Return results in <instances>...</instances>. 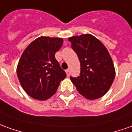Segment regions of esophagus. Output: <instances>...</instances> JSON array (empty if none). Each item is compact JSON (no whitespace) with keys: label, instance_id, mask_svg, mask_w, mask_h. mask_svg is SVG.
Here are the masks:
<instances>
[{"label":"esophagus","instance_id":"esophagus-1","mask_svg":"<svg viewBox=\"0 0 132 132\" xmlns=\"http://www.w3.org/2000/svg\"><path fill=\"white\" fill-rule=\"evenodd\" d=\"M66 74H67V76L68 77H69L70 76V70H69V69L68 70H66Z\"/></svg>","mask_w":132,"mask_h":132}]
</instances>
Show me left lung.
Here are the masks:
<instances>
[{
    "instance_id": "obj_1",
    "label": "left lung",
    "mask_w": 132,
    "mask_h": 132,
    "mask_svg": "<svg viewBox=\"0 0 132 132\" xmlns=\"http://www.w3.org/2000/svg\"><path fill=\"white\" fill-rule=\"evenodd\" d=\"M68 40L80 62V75L71 76L72 82L86 98L94 100L102 97L115 78L113 61L107 49L90 34L70 37Z\"/></svg>"
}]
</instances>
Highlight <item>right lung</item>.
Masks as SVG:
<instances>
[{
  "instance_id": "right-lung-1",
  "label": "right lung",
  "mask_w": 132,
  "mask_h": 132,
  "mask_svg": "<svg viewBox=\"0 0 132 132\" xmlns=\"http://www.w3.org/2000/svg\"><path fill=\"white\" fill-rule=\"evenodd\" d=\"M63 43L61 38L41 37L23 52L17 76L25 92L31 98L44 101L54 95L66 72L55 59Z\"/></svg>"
}]
</instances>
